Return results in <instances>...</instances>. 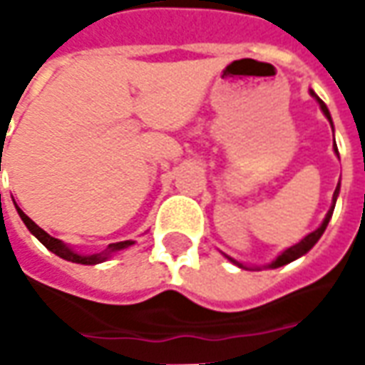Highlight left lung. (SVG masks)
I'll return each mask as SVG.
<instances>
[{
	"label": "left lung",
	"instance_id": "1",
	"mask_svg": "<svg viewBox=\"0 0 365 365\" xmlns=\"http://www.w3.org/2000/svg\"><path fill=\"white\" fill-rule=\"evenodd\" d=\"M309 91H311V96H313L314 99H317V103H319V107H321V111L324 113V117H327V119H329L330 127H332V117H330L329 107H327V105H324V101H322L321 97L317 96V93H314L313 90H309ZM332 128H334V127H332ZM334 154H336V156H338L336 143H334ZM338 193H340V183H338V185H336V190H334V193H332V205H330V209H329V213H327V217H324V219H322L321 227H319V229H314L313 232H309V235H307V237L303 238V240H301V242H297V245L289 246V248H287V250H283V252L279 254V256H277V258H275V260L272 262V264H268V266H266V268H272V269H274V268H282V266H285V264H289V262L297 260V258H301V256H305V254L309 252V250H311V248H313V246L317 245V242H319V238L322 237V232H324V230H327V225H329L330 217H332V213H334V205H336ZM227 258H229L230 262H235V264H237L238 268L250 269V266H245V264H242V262H237V260H235V258H230V256H227ZM252 269H258V268H256V266H252Z\"/></svg>",
	"mask_w": 365,
	"mask_h": 365
}]
</instances>
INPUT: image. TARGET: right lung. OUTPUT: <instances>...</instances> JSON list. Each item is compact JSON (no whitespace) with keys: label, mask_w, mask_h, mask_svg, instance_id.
Returning a JSON list of instances; mask_svg holds the SVG:
<instances>
[{"label":"right lung","mask_w":365,"mask_h":365,"mask_svg":"<svg viewBox=\"0 0 365 365\" xmlns=\"http://www.w3.org/2000/svg\"><path fill=\"white\" fill-rule=\"evenodd\" d=\"M19 215L21 219H23V222L27 225V229L35 235L41 242H43L51 252H54L56 256H60V258H64V260L68 262H74V264H83V266H96V264H101V262L109 260L111 258V254L119 252V250H125V248H128V246H133L135 242L133 240H123V242H115V245H109L107 248H105L103 252L99 254H90V256H86V254H78L74 252L70 246H66L62 240H58V238L51 237L48 232H44L41 227H36L35 222L29 219L27 215L23 213L19 209Z\"/></svg>","instance_id":"1"}]
</instances>
